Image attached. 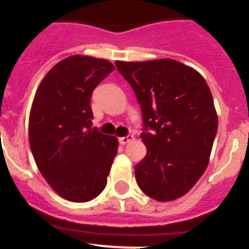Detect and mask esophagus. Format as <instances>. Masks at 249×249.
Instances as JSON below:
<instances>
[{
  "instance_id": "1",
  "label": "esophagus",
  "mask_w": 249,
  "mask_h": 249,
  "mask_svg": "<svg viewBox=\"0 0 249 249\" xmlns=\"http://www.w3.org/2000/svg\"><path fill=\"white\" fill-rule=\"evenodd\" d=\"M134 140V136L133 135H127V136H123V138H119V142L122 145H126L129 144L130 141Z\"/></svg>"
}]
</instances>
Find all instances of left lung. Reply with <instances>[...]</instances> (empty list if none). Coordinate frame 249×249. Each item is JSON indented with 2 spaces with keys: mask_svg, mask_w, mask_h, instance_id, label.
Returning <instances> with one entry per match:
<instances>
[{
  "mask_svg": "<svg viewBox=\"0 0 249 249\" xmlns=\"http://www.w3.org/2000/svg\"><path fill=\"white\" fill-rule=\"evenodd\" d=\"M136 95L147 152L135 166L141 191L156 201L183 196L202 176L217 134L207 83L175 59L115 62Z\"/></svg>",
  "mask_w": 249,
  "mask_h": 249,
  "instance_id": "8db88e82",
  "label": "left lung"
}]
</instances>
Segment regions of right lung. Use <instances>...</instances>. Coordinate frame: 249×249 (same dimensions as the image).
Here are the masks:
<instances>
[{
  "label": "right lung",
  "instance_id": "right-lung-1",
  "mask_svg": "<svg viewBox=\"0 0 249 249\" xmlns=\"http://www.w3.org/2000/svg\"><path fill=\"white\" fill-rule=\"evenodd\" d=\"M113 71L108 60L71 55L47 73L36 91L31 151L49 186L66 200L87 202L107 186L118 140L91 129L90 98Z\"/></svg>",
  "mask_w": 249,
  "mask_h": 249
}]
</instances>
